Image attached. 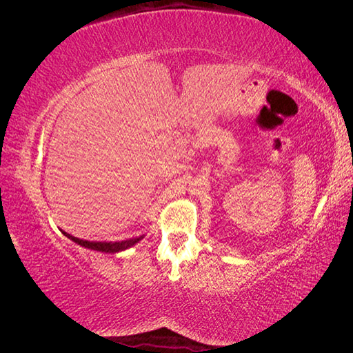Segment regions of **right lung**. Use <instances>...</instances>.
<instances>
[{"label":"right lung","instance_id":"1","mask_svg":"<svg viewBox=\"0 0 353 353\" xmlns=\"http://www.w3.org/2000/svg\"><path fill=\"white\" fill-rule=\"evenodd\" d=\"M68 239H70L72 241H74L77 244L82 245L85 249L90 250H97V252H103V253H119L123 252L126 249L132 248L138 241H141L144 239V236L140 237H134L130 240H122V241H88V240H81L78 237H73L70 234H68L66 231H61Z\"/></svg>","mask_w":353,"mask_h":353}]
</instances>
